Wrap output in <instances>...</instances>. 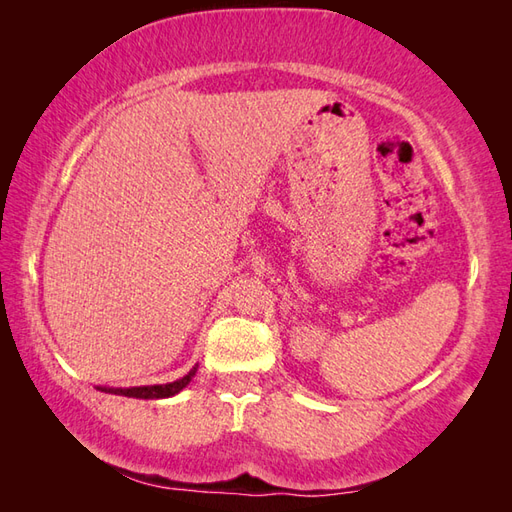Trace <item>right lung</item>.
<instances>
[{
  "mask_svg": "<svg viewBox=\"0 0 512 512\" xmlns=\"http://www.w3.org/2000/svg\"><path fill=\"white\" fill-rule=\"evenodd\" d=\"M195 376V367L191 369V372L180 378V380H173V383H167V385H149V387H129V389H105V391H112V394H118V396H129V398H145V400H151V398H169L173 394H178V391H182L184 387H187L191 383V378Z\"/></svg>",
  "mask_w": 512,
  "mask_h": 512,
  "instance_id": "1",
  "label": "right lung"
}]
</instances>
